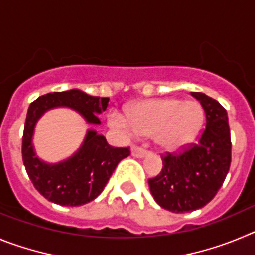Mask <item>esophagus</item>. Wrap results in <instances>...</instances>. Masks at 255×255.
<instances>
[{
  "label": "esophagus",
  "mask_w": 255,
  "mask_h": 255,
  "mask_svg": "<svg viewBox=\"0 0 255 255\" xmlns=\"http://www.w3.org/2000/svg\"><path fill=\"white\" fill-rule=\"evenodd\" d=\"M131 154L134 155V157H136V158H143V157H145V155L148 154V150H145L141 147L134 145V147L131 148Z\"/></svg>",
  "instance_id": "esophagus-1"
}]
</instances>
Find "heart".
Instances as JSON below:
<instances>
[{"mask_svg": "<svg viewBox=\"0 0 255 255\" xmlns=\"http://www.w3.org/2000/svg\"><path fill=\"white\" fill-rule=\"evenodd\" d=\"M129 120L119 112L110 115V124L130 135H154L162 149L173 152L194 140L203 123V110L193 101L177 98L141 101L130 108Z\"/></svg>", "mask_w": 255, "mask_h": 255, "instance_id": "b5f03b06", "label": "heart"}]
</instances>
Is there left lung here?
Returning a JSON list of instances; mask_svg holds the SVG:
<instances>
[{
    "instance_id": "8db88e82",
    "label": "left lung",
    "mask_w": 255,
    "mask_h": 255,
    "mask_svg": "<svg viewBox=\"0 0 255 255\" xmlns=\"http://www.w3.org/2000/svg\"><path fill=\"white\" fill-rule=\"evenodd\" d=\"M191 96L206 112V129L197 144L181 153L162 155V171L148 180L155 202L173 213L193 212L209 203L224 184L231 164L226 110L204 93L191 92Z\"/></svg>"
}]
</instances>
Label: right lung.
<instances>
[{
	"instance_id": "add662e5",
	"label": "right lung",
	"mask_w": 255,
	"mask_h": 255,
	"mask_svg": "<svg viewBox=\"0 0 255 255\" xmlns=\"http://www.w3.org/2000/svg\"><path fill=\"white\" fill-rule=\"evenodd\" d=\"M110 98L93 97L79 89L53 92L31 102L22 135V162L34 188L47 200L60 206L78 207L96 199L105 189L121 159L130 155V148H115L103 135L88 130L84 143L69 159L49 164L40 161L33 148V132L38 119L55 107H69L89 124H101L97 115L106 111Z\"/></svg>"
}]
</instances>
